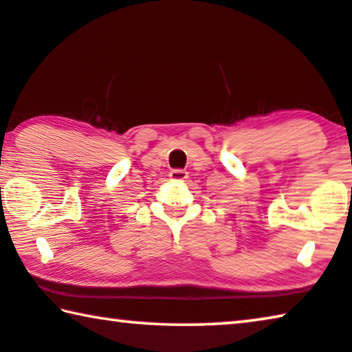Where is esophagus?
<instances>
[{"instance_id":"obj_1","label":"esophagus","mask_w":352,"mask_h":352,"mask_svg":"<svg viewBox=\"0 0 352 352\" xmlns=\"http://www.w3.org/2000/svg\"><path fill=\"white\" fill-rule=\"evenodd\" d=\"M170 179L175 182H184L188 177V173L186 170H173L170 171Z\"/></svg>"}]
</instances>
